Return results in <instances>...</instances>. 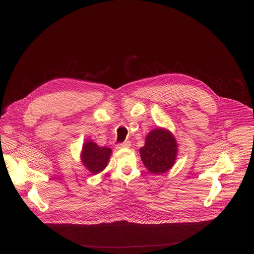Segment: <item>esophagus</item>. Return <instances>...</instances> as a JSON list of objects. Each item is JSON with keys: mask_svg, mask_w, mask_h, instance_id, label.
<instances>
[{"mask_svg": "<svg viewBox=\"0 0 254 254\" xmlns=\"http://www.w3.org/2000/svg\"><path fill=\"white\" fill-rule=\"evenodd\" d=\"M130 147V141L129 140H126L122 143H119L116 146V148L119 150V149H122V148H129Z\"/></svg>", "mask_w": 254, "mask_h": 254, "instance_id": "esophagus-1", "label": "esophagus"}]
</instances>
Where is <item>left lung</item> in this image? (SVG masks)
I'll return each instance as SVG.
<instances>
[{"instance_id":"left-lung-1","label":"left lung","mask_w":254,"mask_h":254,"mask_svg":"<svg viewBox=\"0 0 254 254\" xmlns=\"http://www.w3.org/2000/svg\"><path fill=\"white\" fill-rule=\"evenodd\" d=\"M139 154L149 172L162 174L174 166L178 155V143L169 129L158 127L147 134Z\"/></svg>"}]
</instances>
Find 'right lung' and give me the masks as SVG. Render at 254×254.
Here are the masks:
<instances>
[{
	"instance_id": "right-lung-1",
	"label": "right lung",
	"mask_w": 254,
	"mask_h": 254,
	"mask_svg": "<svg viewBox=\"0 0 254 254\" xmlns=\"http://www.w3.org/2000/svg\"><path fill=\"white\" fill-rule=\"evenodd\" d=\"M112 153V149L99 147L93 140L88 139L83 142L80 154L81 163L90 174L96 175L105 169Z\"/></svg>"
}]
</instances>
